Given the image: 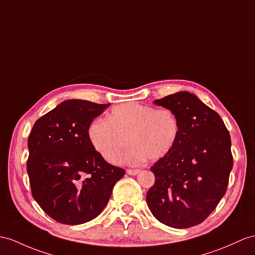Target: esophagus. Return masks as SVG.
<instances>
[{"label": "esophagus", "mask_w": 255, "mask_h": 255, "mask_svg": "<svg viewBox=\"0 0 255 255\" xmlns=\"http://www.w3.org/2000/svg\"><path fill=\"white\" fill-rule=\"evenodd\" d=\"M140 171L139 170H134V169H128V170H127V173L128 175H136V174H138Z\"/></svg>", "instance_id": "obj_1"}]
</instances>
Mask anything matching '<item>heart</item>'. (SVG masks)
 Instances as JSON below:
<instances>
[{
  "label": "heart",
  "mask_w": 255,
  "mask_h": 255,
  "mask_svg": "<svg viewBox=\"0 0 255 255\" xmlns=\"http://www.w3.org/2000/svg\"><path fill=\"white\" fill-rule=\"evenodd\" d=\"M181 124L174 111L126 103L111 109L108 120L96 119L90 124L89 137L101 156L116 163L129 142L133 146L126 160L140 164L149 158L158 160L166 156L177 141Z\"/></svg>",
  "instance_id": "heart-1"
}]
</instances>
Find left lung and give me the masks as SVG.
Returning a JSON list of instances; mask_svg holds the SVG:
<instances>
[{"label":"left lung","mask_w":255,"mask_h":255,"mask_svg":"<svg viewBox=\"0 0 255 255\" xmlns=\"http://www.w3.org/2000/svg\"><path fill=\"white\" fill-rule=\"evenodd\" d=\"M153 103L174 111L181 129L171 151L150 167L156 179L147 192V204L164 225L196 226L226 192L233 169L231 135L220 115L189 92Z\"/></svg>","instance_id":"left-lung-1"}]
</instances>
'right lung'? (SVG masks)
<instances>
[{
  "mask_svg": "<svg viewBox=\"0 0 255 255\" xmlns=\"http://www.w3.org/2000/svg\"><path fill=\"white\" fill-rule=\"evenodd\" d=\"M108 106L68 99L36 120L29 135L31 192L42 210L61 224L95 219L126 174L106 162L89 137L90 124Z\"/></svg>",
  "mask_w": 255,
  "mask_h": 255,
  "instance_id": "right-lung-1",
  "label": "right lung"
}]
</instances>
